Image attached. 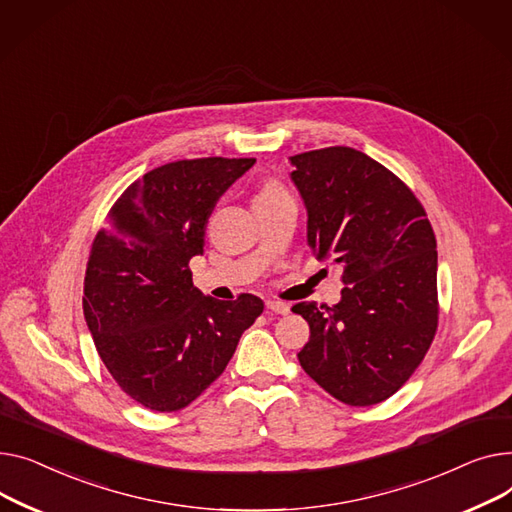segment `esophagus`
<instances>
[{
	"label": "esophagus",
	"mask_w": 512,
	"mask_h": 512,
	"mask_svg": "<svg viewBox=\"0 0 512 512\" xmlns=\"http://www.w3.org/2000/svg\"><path fill=\"white\" fill-rule=\"evenodd\" d=\"M266 308L273 312V314H289V310H291L289 304L277 302V299H273V302H266Z\"/></svg>",
	"instance_id": "esophagus-1"
}]
</instances>
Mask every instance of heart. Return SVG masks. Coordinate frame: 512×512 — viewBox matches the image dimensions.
Here are the masks:
<instances>
[{
    "label": "heart",
    "instance_id": "heart-1",
    "mask_svg": "<svg viewBox=\"0 0 512 512\" xmlns=\"http://www.w3.org/2000/svg\"><path fill=\"white\" fill-rule=\"evenodd\" d=\"M279 192H283L279 186H275V184H268V186L260 192V196H262V194H279Z\"/></svg>",
    "mask_w": 512,
    "mask_h": 512
}]
</instances>
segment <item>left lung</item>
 <instances>
[{
    "mask_svg": "<svg viewBox=\"0 0 512 512\" xmlns=\"http://www.w3.org/2000/svg\"><path fill=\"white\" fill-rule=\"evenodd\" d=\"M308 246L343 268L341 302H299L306 374L345 405H376L422 364L438 326V252L424 206L401 179L349 146L289 157Z\"/></svg>",
    "mask_w": 512,
    "mask_h": 512,
    "instance_id": "obj_1",
    "label": "left lung"
}]
</instances>
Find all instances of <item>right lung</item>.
I'll return each mask as SVG.
<instances>
[{
	"label": "right lung",
	"mask_w": 512,
	"mask_h": 512,
	"mask_svg": "<svg viewBox=\"0 0 512 512\" xmlns=\"http://www.w3.org/2000/svg\"><path fill=\"white\" fill-rule=\"evenodd\" d=\"M256 159H192L148 171L111 208L90 250L84 320L115 382L140 405L184 409L215 382L262 314L242 293L219 302L192 283L217 200Z\"/></svg>",
	"instance_id": "1"
}]
</instances>
